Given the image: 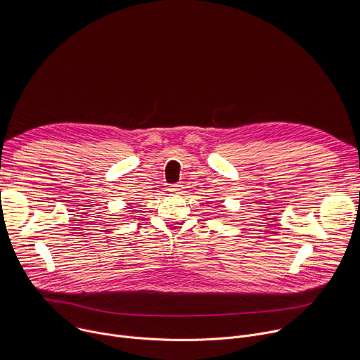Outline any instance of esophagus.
Wrapping results in <instances>:
<instances>
[{"instance_id":"1","label":"esophagus","mask_w":360,"mask_h":360,"mask_svg":"<svg viewBox=\"0 0 360 360\" xmlns=\"http://www.w3.org/2000/svg\"><path fill=\"white\" fill-rule=\"evenodd\" d=\"M168 191H169V192H172V193H179V192L182 191V185H181V184H174V185H169Z\"/></svg>"}]
</instances>
